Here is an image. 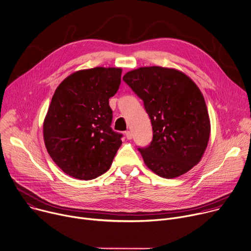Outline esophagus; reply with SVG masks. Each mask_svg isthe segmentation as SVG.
Returning a JSON list of instances; mask_svg holds the SVG:
<instances>
[{
  "instance_id": "1",
  "label": "esophagus",
  "mask_w": 251,
  "mask_h": 251,
  "mask_svg": "<svg viewBox=\"0 0 251 251\" xmlns=\"http://www.w3.org/2000/svg\"><path fill=\"white\" fill-rule=\"evenodd\" d=\"M125 136H126V138H127L128 140H131L132 137H133V134H132L131 131H126V132H125Z\"/></svg>"
}]
</instances>
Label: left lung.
Wrapping results in <instances>:
<instances>
[{"mask_svg":"<svg viewBox=\"0 0 251 251\" xmlns=\"http://www.w3.org/2000/svg\"><path fill=\"white\" fill-rule=\"evenodd\" d=\"M124 81L144 101L152 141L139 148L145 164L163 178L186 174L202 158L211 133L204 97L184 73L159 66L126 73Z\"/></svg>","mask_w":251,"mask_h":251,"instance_id":"1","label":"left lung"}]
</instances>
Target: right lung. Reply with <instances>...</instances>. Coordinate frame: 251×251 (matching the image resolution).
Segmentation results:
<instances>
[{
    "instance_id": "1",
    "label": "right lung",
    "mask_w": 251,
    "mask_h": 251,
    "mask_svg": "<svg viewBox=\"0 0 251 251\" xmlns=\"http://www.w3.org/2000/svg\"><path fill=\"white\" fill-rule=\"evenodd\" d=\"M121 68L76 71L56 89L43 122L45 147L68 176L91 180L107 172L122 144L110 125L108 100L121 82Z\"/></svg>"
}]
</instances>
